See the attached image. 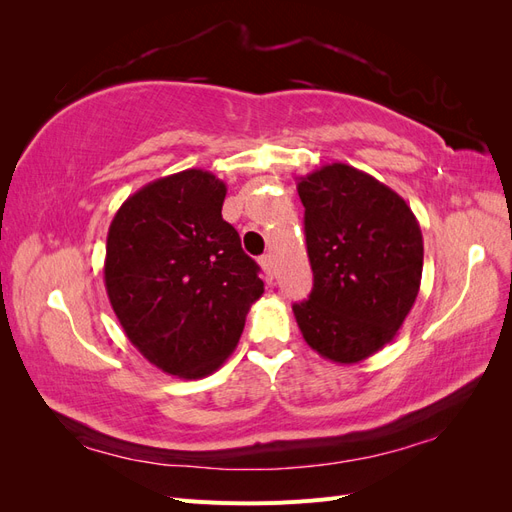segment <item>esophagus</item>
<instances>
[{"label": "esophagus", "instance_id": "34e87169", "mask_svg": "<svg viewBox=\"0 0 512 512\" xmlns=\"http://www.w3.org/2000/svg\"><path fill=\"white\" fill-rule=\"evenodd\" d=\"M260 267H262V271H265L267 282H273V280H275V267H273V258H271V254H265V256L260 258Z\"/></svg>", "mask_w": 512, "mask_h": 512}]
</instances>
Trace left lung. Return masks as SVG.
I'll list each match as a JSON object with an SVG mask.
<instances>
[{
    "label": "left lung",
    "mask_w": 512,
    "mask_h": 512,
    "mask_svg": "<svg viewBox=\"0 0 512 512\" xmlns=\"http://www.w3.org/2000/svg\"><path fill=\"white\" fill-rule=\"evenodd\" d=\"M314 288L292 305L307 346L359 363L397 335L416 301L423 235L406 200L363 170L335 162L297 183Z\"/></svg>",
    "instance_id": "obj_1"
}]
</instances>
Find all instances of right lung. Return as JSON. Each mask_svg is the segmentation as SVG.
Returning a JSON list of instances; mask_svg holds the SVG:
<instances>
[{
    "label": "right lung",
    "mask_w": 512,
    "mask_h": 512,
    "mask_svg": "<svg viewBox=\"0 0 512 512\" xmlns=\"http://www.w3.org/2000/svg\"><path fill=\"white\" fill-rule=\"evenodd\" d=\"M226 183L190 168L147 183L108 228L104 284L130 342L170 376L213 374L265 292L222 218Z\"/></svg>",
    "instance_id": "add662e5"
}]
</instances>
